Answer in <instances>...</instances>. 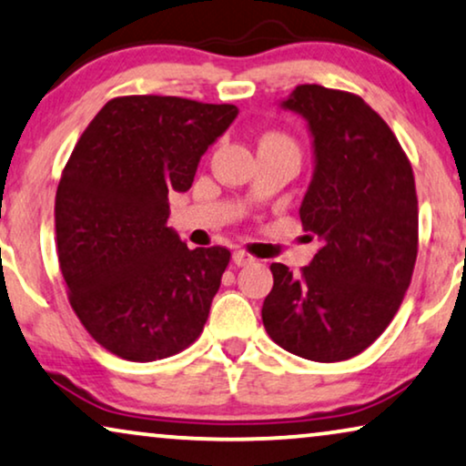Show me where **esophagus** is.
Segmentation results:
<instances>
[{
    "mask_svg": "<svg viewBox=\"0 0 466 466\" xmlns=\"http://www.w3.org/2000/svg\"><path fill=\"white\" fill-rule=\"evenodd\" d=\"M233 263L238 265V267H248V265L257 263V258H254L252 254L244 252V250H235V252H233Z\"/></svg>",
    "mask_w": 466,
    "mask_h": 466,
    "instance_id": "esophagus-1",
    "label": "esophagus"
}]
</instances>
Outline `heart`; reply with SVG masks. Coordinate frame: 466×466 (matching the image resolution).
Masks as SVG:
<instances>
[{"instance_id":"b5f03b06","label":"heart","mask_w":466,"mask_h":466,"mask_svg":"<svg viewBox=\"0 0 466 466\" xmlns=\"http://www.w3.org/2000/svg\"><path fill=\"white\" fill-rule=\"evenodd\" d=\"M260 144H289V146H292V148H295V144H292V139L282 136V133H269V136H265L263 139H260ZM295 150H297V148H295Z\"/></svg>"}]
</instances>
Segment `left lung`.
<instances>
[{
	"label": "left lung",
	"instance_id": "left-lung-1",
	"mask_svg": "<svg viewBox=\"0 0 466 466\" xmlns=\"http://www.w3.org/2000/svg\"><path fill=\"white\" fill-rule=\"evenodd\" d=\"M284 107L309 123L316 171L301 203L305 231L322 248L292 276L271 263L263 324L286 352L348 360L392 322L418 257L413 169L386 120L359 95L301 85Z\"/></svg>",
	"mask_w": 466,
	"mask_h": 466
}]
</instances>
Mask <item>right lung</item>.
Returning a JSON list of instances; mask_svg holds the SVG:
<instances>
[{
  "label": "right lung",
  "mask_w": 466,
  "mask_h": 466,
  "mask_svg": "<svg viewBox=\"0 0 466 466\" xmlns=\"http://www.w3.org/2000/svg\"><path fill=\"white\" fill-rule=\"evenodd\" d=\"M231 104L123 95L74 146L55 197L59 269L88 335L125 360L167 359L199 339L231 250L190 248L167 227L169 193L193 187Z\"/></svg>",
  "instance_id": "1"
}]
</instances>
